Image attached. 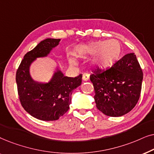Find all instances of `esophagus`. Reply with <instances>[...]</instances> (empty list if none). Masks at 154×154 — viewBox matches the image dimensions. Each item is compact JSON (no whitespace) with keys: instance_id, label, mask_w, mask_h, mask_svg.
Instances as JSON below:
<instances>
[{"instance_id":"obj_1","label":"esophagus","mask_w":154,"mask_h":154,"mask_svg":"<svg viewBox=\"0 0 154 154\" xmlns=\"http://www.w3.org/2000/svg\"><path fill=\"white\" fill-rule=\"evenodd\" d=\"M90 79V75L88 73H85L83 74V81H88Z\"/></svg>"}]
</instances>
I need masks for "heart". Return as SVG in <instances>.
I'll return each instance as SVG.
<instances>
[{
	"label": "heart",
	"instance_id": "obj_1",
	"mask_svg": "<svg viewBox=\"0 0 154 154\" xmlns=\"http://www.w3.org/2000/svg\"><path fill=\"white\" fill-rule=\"evenodd\" d=\"M77 53L79 56L94 55L91 60L92 64L96 69L104 70L113 66L121 58V46L116 41H100L91 42L87 45L78 48ZM71 64H76L75 58H69Z\"/></svg>",
	"mask_w": 154,
	"mask_h": 154
}]
</instances>
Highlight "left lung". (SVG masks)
<instances>
[{
  "label": "left lung",
  "instance_id": "obj_1",
  "mask_svg": "<svg viewBox=\"0 0 154 154\" xmlns=\"http://www.w3.org/2000/svg\"><path fill=\"white\" fill-rule=\"evenodd\" d=\"M143 73L134 53L126 54L111 69L90 75L96 106L104 114L119 117L130 112L140 99Z\"/></svg>",
  "mask_w": 154,
  "mask_h": 154
}]
</instances>
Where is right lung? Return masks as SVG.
<instances>
[{"label": "right lung", "instance_id": "right-lung-1", "mask_svg": "<svg viewBox=\"0 0 154 154\" xmlns=\"http://www.w3.org/2000/svg\"><path fill=\"white\" fill-rule=\"evenodd\" d=\"M60 39L46 38L24 57L16 73L20 100L26 112L41 121H56L69 109L73 90L81 85L82 75L65 76L58 66L47 83L34 81L30 67L37 58L48 57Z\"/></svg>", "mask_w": 154, "mask_h": 154}]
</instances>
